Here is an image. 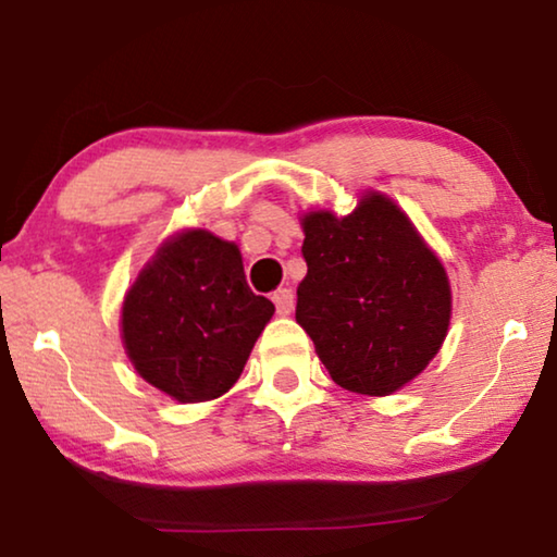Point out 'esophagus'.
Wrapping results in <instances>:
<instances>
[{"instance_id":"34e87169","label":"esophagus","mask_w":557,"mask_h":557,"mask_svg":"<svg viewBox=\"0 0 557 557\" xmlns=\"http://www.w3.org/2000/svg\"><path fill=\"white\" fill-rule=\"evenodd\" d=\"M272 302H275V307H277V314H289V312H293V307H295L293 289H287V287L277 289V293L272 295Z\"/></svg>"}]
</instances>
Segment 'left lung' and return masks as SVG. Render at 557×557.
<instances>
[{"instance_id":"1","label":"left lung","mask_w":557,"mask_h":557,"mask_svg":"<svg viewBox=\"0 0 557 557\" xmlns=\"http://www.w3.org/2000/svg\"><path fill=\"white\" fill-rule=\"evenodd\" d=\"M307 275L295 318L339 387L389 395L435 358L450 325L443 262L393 199L368 193L345 218H302Z\"/></svg>"}]
</instances>
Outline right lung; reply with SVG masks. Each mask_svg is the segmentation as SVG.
I'll list each match as a JSON object with an SVG mask.
<instances>
[{
    "mask_svg": "<svg viewBox=\"0 0 557 557\" xmlns=\"http://www.w3.org/2000/svg\"><path fill=\"white\" fill-rule=\"evenodd\" d=\"M272 312L247 285L235 243L185 230L162 243L124 295L122 343L149 385L205 403L237 383Z\"/></svg>",
    "mask_w": 557,
    "mask_h": 557,
    "instance_id": "1",
    "label": "right lung"
}]
</instances>
